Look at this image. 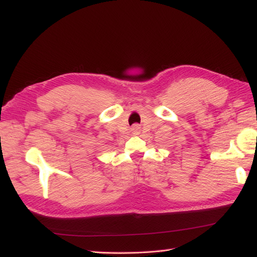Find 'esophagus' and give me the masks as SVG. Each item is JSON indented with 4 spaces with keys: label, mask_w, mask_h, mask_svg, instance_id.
Returning <instances> with one entry per match:
<instances>
[{
    "label": "esophagus",
    "mask_w": 257,
    "mask_h": 257,
    "mask_svg": "<svg viewBox=\"0 0 257 257\" xmlns=\"http://www.w3.org/2000/svg\"><path fill=\"white\" fill-rule=\"evenodd\" d=\"M132 132H133V134L138 135L139 133H141V127H139V125H137V124H135V125L132 127Z\"/></svg>",
    "instance_id": "1"
}]
</instances>
